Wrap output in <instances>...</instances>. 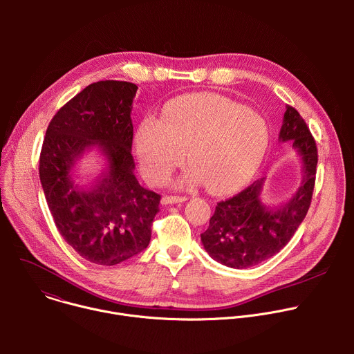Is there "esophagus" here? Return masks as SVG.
Returning <instances> with one entry per match:
<instances>
[{"label":"esophagus","mask_w":354,"mask_h":354,"mask_svg":"<svg viewBox=\"0 0 354 354\" xmlns=\"http://www.w3.org/2000/svg\"><path fill=\"white\" fill-rule=\"evenodd\" d=\"M187 198L186 197H179V196H164L161 198V203L164 206L167 205H178V203H183V201H186Z\"/></svg>","instance_id":"1"}]
</instances>
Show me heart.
Wrapping results in <instances>:
<instances>
[{
    "label": "heart",
    "mask_w": 354,
    "mask_h": 354,
    "mask_svg": "<svg viewBox=\"0 0 354 354\" xmlns=\"http://www.w3.org/2000/svg\"><path fill=\"white\" fill-rule=\"evenodd\" d=\"M269 129L257 112L216 93L178 96L162 108L161 120L147 116L134 133L133 149L141 175L162 183L178 165H190L185 183L205 182L214 194L245 185L261 167Z\"/></svg>",
    "instance_id": "1"
}]
</instances>
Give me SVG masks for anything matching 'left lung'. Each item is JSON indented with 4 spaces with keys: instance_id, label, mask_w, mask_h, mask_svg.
Instances as JSON below:
<instances>
[{
    "instance_id": "obj_1",
    "label": "left lung",
    "mask_w": 354,
    "mask_h": 354,
    "mask_svg": "<svg viewBox=\"0 0 354 354\" xmlns=\"http://www.w3.org/2000/svg\"><path fill=\"white\" fill-rule=\"evenodd\" d=\"M279 141L291 142L299 157L301 186L280 206H270L263 201V179L217 203L209 228L200 236L207 254L227 268L246 269L270 259L287 245L307 216L318 153L307 123L291 106H286Z\"/></svg>"
}]
</instances>
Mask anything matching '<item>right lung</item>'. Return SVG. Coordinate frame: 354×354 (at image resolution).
Returning <instances> with one entry per match:
<instances>
[{
    "label": "right lung",
    "mask_w": 354,
    "mask_h": 354,
    "mask_svg": "<svg viewBox=\"0 0 354 354\" xmlns=\"http://www.w3.org/2000/svg\"><path fill=\"white\" fill-rule=\"evenodd\" d=\"M137 85H88L50 122L39 175L66 242L85 261L115 266L151 239L161 196L134 175L131 109Z\"/></svg>",
    "instance_id": "1"
}]
</instances>
